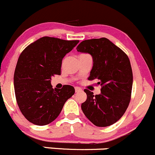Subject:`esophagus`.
<instances>
[{
  "label": "esophagus",
  "instance_id": "1",
  "mask_svg": "<svg viewBox=\"0 0 155 155\" xmlns=\"http://www.w3.org/2000/svg\"><path fill=\"white\" fill-rule=\"evenodd\" d=\"M74 89H75V92H81V91H82L81 88H80V87H77L74 88Z\"/></svg>",
  "mask_w": 155,
  "mask_h": 155
}]
</instances>
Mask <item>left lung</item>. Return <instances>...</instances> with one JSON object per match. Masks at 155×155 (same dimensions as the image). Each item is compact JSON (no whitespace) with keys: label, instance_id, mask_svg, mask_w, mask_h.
<instances>
[{"label":"left lung","instance_id":"8db88e82","mask_svg":"<svg viewBox=\"0 0 155 155\" xmlns=\"http://www.w3.org/2000/svg\"><path fill=\"white\" fill-rule=\"evenodd\" d=\"M77 51L92 56L93 66L88 80H96L101 86L99 95L84 89L87 98L81 104L83 113L98 127L116 123L130 101L133 73L128 57L107 38L83 41Z\"/></svg>","mask_w":155,"mask_h":155}]
</instances>
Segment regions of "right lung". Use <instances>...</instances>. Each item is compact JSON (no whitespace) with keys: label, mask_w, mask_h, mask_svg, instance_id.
I'll return each mask as SVG.
<instances>
[{"label":"right lung","mask_w":155,"mask_h":155,"mask_svg":"<svg viewBox=\"0 0 155 155\" xmlns=\"http://www.w3.org/2000/svg\"><path fill=\"white\" fill-rule=\"evenodd\" d=\"M79 42L44 36L29 45L19 56L14 89L21 112L31 123L45 125L55 120L74 94L72 86L53 89L52 76L60 74L62 60Z\"/></svg>","instance_id":"right-lung-1"}]
</instances>
